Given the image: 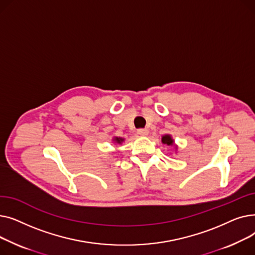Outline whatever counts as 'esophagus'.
<instances>
[{"instance_id":"esophagus-1","label":"esophagus","mask_w":255,"mask_h":255,"mask_svg":"<svg viewBox=\"0 0 255 255\" xmlns=\"http://www.w3.org/2000/svg\"><path fill=\"white\" fill-rule=\"evenodd\" d=\"M137 133H138L139 135L145 136V135H148L149 130H148V129H145V128H140V129H138V130H137Z\"/></svg>"}]
</instances>
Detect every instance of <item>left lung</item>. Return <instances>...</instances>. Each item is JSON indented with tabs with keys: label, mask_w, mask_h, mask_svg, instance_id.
<instances>
[{
	"label": "left lung",
	"mask_w": 255,
	"mask_h": 255,
	"mask_svg": "<svg viewBox=\"0 0 255 255\" xmlns=\"http://www.w3.org/2000/svg\"><path fill=\"white\" fill-rule=\"evenodd\" d=\"M161 141H162V143L167 144V145H172L173 144V139H172L171 135H169V134L163 135L162 138H161Z\"/></svg>",
	"instance_id": "left-lung-1"
}]
</instances>
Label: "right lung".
Masks as SVG:
<instances>
[{
	"instance_id": "obj_1",
	"label": "right lung",
	"mask_w": 255,
	"mask_h": 255,
	"mask_svg": "<svg viewBox=\"0 0 255 255\" xmlns=\"http://www.w3.org/2000/svg\"><path fill=\"white\" fill-rule=\"evenodd\" d=\"M113 141L116 142V143H122L124 141V138H122V137H114Z\"/></svg>"
}]
</instances>
